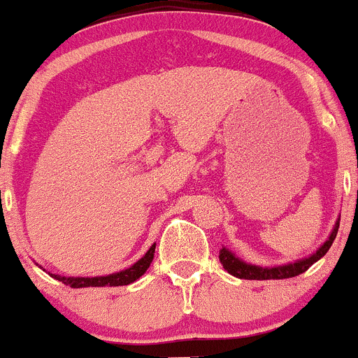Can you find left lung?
<instances>
[{
	"label": "left lung",
	"mask_w": 358,
	"mask_h": 358,
	"mask_svg": "<svg viewBox=\"0 0 358 358\" xmlns=\"http://www.w3.org/2000/svg\"><path fill=\"white\" fill-rule=\"evenodd\" d=\"M338 227H340V220L334 226L333 233H331L329 239L320 246L319 250L310 255L308 259L298 260L294 264H288V265H281V267H259V265H252V264H245L243 260H239L238 257H234L233 253L229 252L227 248H222L219 253V260L222 264V267L229 272L231 275L239 279H253V281H265V279H288V278H294V275H300L307 271L310 265H314L317 260L322 259L324 255L327 253V250L331 248L333 245L334 238L338 234Z\"/></svg>",
	"instance_id": "8db88e82"
}]
</instances>
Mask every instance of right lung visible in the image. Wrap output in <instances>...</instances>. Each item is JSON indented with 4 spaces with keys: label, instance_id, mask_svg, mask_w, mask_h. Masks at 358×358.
I'll return each mask as SVG.
<instances>
[{
    "label": "right lung",
    "instance_id": "right-lung-1",
    "mask_svg": "<svg viewBox=\"0 0 358 358\" xmlns=\"http://www.w3.org/2000/svg\"><path fill=\"white\" fill-rule=\"evenodd\" d=\"M155 253V245L146 252V255L143 259H139L134 265H131L129 268H125L122 272H117V274L110 275H101V278H62V275L51 274V278L58 279L64 285L70 286V288H98V286H125L134 282L136 279L141 278L146 271H148L150 264L153 260Z\"/></svg>",
    "mask_w": 358,
    "mask_h": 358
}]
</instances>
